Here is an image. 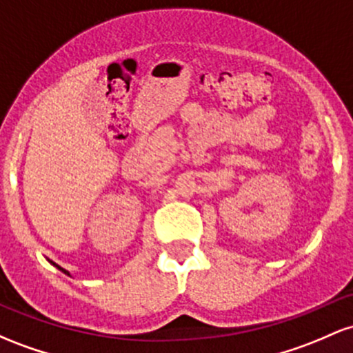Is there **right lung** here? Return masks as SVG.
<instances>
[{
	"instance_id": "right-lung-1",
	"label": "right lung",
	"mask_w": 353,
	"mask_h": 353,
	"mask_svg": "<svg viewBox=\"0 0 353 353\" xmlns=\"http://www.w3.org/2000/svg\"><path fill=\"white\" fill-rule=\"evenodd\" d=\"M53 265H55V263H53ZM55 266H57V268H58V270H61V271H63V273H65V274H70V273H68V271H67V270H63V268H60V266H58V265H55Z\"/></svg>"
}]
</instances>
